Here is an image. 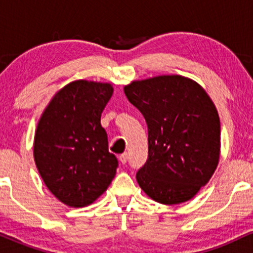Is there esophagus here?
Wrapping results in <instances>:
<instances>
[{"label": "esophagus", "mask_w": 253, "mask_h": 253, "mask_svg": "<svg viewBox=\"0 0 253 253\" xmlns=\"http://www.w3.org/2000/svg\"><path fill=\"white\" fill-rule=\"evenodd\" d=\"M119 159H120V162L123 164H126L127 163V159H128V155H127L126 152L123 153V155H120V157H119Z\"/></svg>", "instance_id": "1"}]
</instances>
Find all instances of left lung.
Instances as JSON below:
<instances>
[{
	"label": "left lung",
	"instance_id": "obj_1",
	"mask_svg": "<svg viewBox=\"0 0 253 253\" xmlns=\"http://www.w3.org/2000/svg\"><path fill=\"white\" fill-rule=\"evenodd\" d=\"M149 129V157L136 172L145 193L163 205L190 200L219 163L220 119L207 92L182 76H158L124 88Z\"/></svg>",
	"mask_w": 253,
	"mask_h": 253
}]
</instances>
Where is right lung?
I'll return each instance as SVG.
<instances>
[{
	"mask_svg": "<svg viewBox=\"0 0 253 253\" xmlns=\"http://www.w3.org/2000/svg\"><path fill=\"white\" fill-rule=\"evenodd\" d=\"M108 83L76 81L52 98L38 124L34 161L48 190L70 207H85L107 190L118 169L101 114Z\"/></svg>",
	"mask_w": 253,
	"mask_h": 253,
	"instance_id": "obj_1",
	"label": "right lung"
}]
</instances>
